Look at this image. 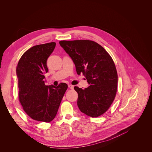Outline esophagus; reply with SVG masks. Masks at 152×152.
<instances>
[{
  "label": "esophagus",
  "instance_id": "esophagus-1",
  "mask_svg": "<svg viewBox=\"0 0 152 152\" xmlns=\"http://www.w3.org/2000/svg\"><path fill=\"white\" fill-rule=\"evenodd\" d=\"M68 87H69L70 89H73V88H74V86H72V85H69V86H68Z\"/></svg>",
  "mask_w": 152,
  "mask_h": 152
}]
</instances>
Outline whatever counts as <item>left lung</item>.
Listing matches in <instances>:
<instances>
[{
    "label": "left lung",
    "instance_id": "8db88e82",
    "mask_svg": "<svg viewBox=\"0 0 152 152\" xmlns=\"http://www.w3.org/2000/svg\"><path fill=\"white\" fill-rule=\"evenodd\" d=\"M59 44L72 59L77 75L83 73L87 80V88H74L78 94L79 110L91 117L102 115L117 92L118 76L113 58L102 46L91 40H64Z\"/></svg>",
    "mask_w": 152,
    "mask_h": 152
}]
</instances>
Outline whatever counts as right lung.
I'll list each match as a JSON object with an SVG mask.
<instances>
[{
  "label": "right lung",
  "instance_id": "right-lung-1",
  "mask_svg": "<svg viewBox=\"0 0 152 152\" xmlns=\"http://www.w3.org/2000/svg\"><path fill=\"white\" fill-rule=\"evenodd\" d=\"M56 45L51 42L32 47L23 54L16 67L19 102L26 113L39 122H50L55 118L68 88L65 83L57 87L45 85L47 60Z\"/></svg>",
  "mask_w": 152,
  "mask_h": 152
}]
</instances>
